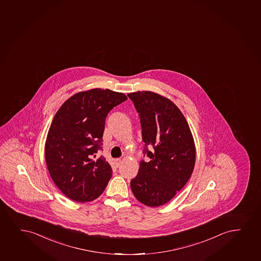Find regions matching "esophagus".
I'll return each instance as SVG.
<instances>
[{
    "label": "esophagus",
    "instance_id": "obj_1",
    "mask_svg": "<svg viewBox=\"0 0 261 261\" xmlns=\"http://www.w3.org/2000/svg\"><path fill=\"white\" fill-rule=\"evenodd\" d=\"M115 164H116L117 167H119V166L122 164V161H121L120 159H116V160H115Z\"/></svg>",
    "mask_w": 261,
    "mask_h": 261
}]
</instances>
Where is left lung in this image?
<instances>
[{"mask_svg": "<svg viewBox=\"0 0 261 261\" xmlns=\"http://www.w3.org/2000/svg\"><path fill=\"white\" fill-rule=\"evenodd\" d=\"M140 116L144 153L139 173L130 181L135 198L150 207L168 203L184 188L196 162L194 139L178 107L151 91L128 94ZM152 147V152L148 150Z\"/></svg>", "mask_w": 261, "mask_h": 261, "instance_id": "left-lung-1", "label": "left lung"}]
</instances>
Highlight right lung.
Returning a JSON list of instances; mask_svg holds the SVG:
<instances>
[{
	"label": "right lung",
	"instance_id": "add662e5",
	"mask_svg": "<svg viewBox=\"0 0 261 261\" xmlns=\"http://www.w3.org/2000/svg\"><path fill=\"white\" fill-rule=\"evenodd\" d=\"M128 99L109 89L82 91L69 97L54 116L45 143V160L50 176L73 201L90 202L101 195L112 175L102 156L106 117Z\"/></svg>",
	"mask_w": 261,
	"mask_h": 261
}]
</instances>
